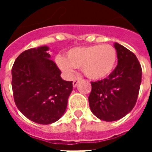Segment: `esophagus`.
<instances>
[{
  "label": "esophagus",
  "instance_id": "1",
  "mask_svg": "<svg viewBox=\"0 0 152 152\" xmlns=\"http://www.w3.org/2000/svg\"><path fill=\"white\" fill-rule=\"evenodd\" d=\"M81 80V78L80 77H76V79H74V80H73V87H76V86H77V84H78V82H79L80 80Z\"/></svg>",
  "mask_w": 152,
  "mask_h": 152
}]
</instances>
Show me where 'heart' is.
Masks as SVG:
<instances>
[{
    "label": "heart",
    "instance_id": "obj_1",
    "mask_svg": "<svg viewBox=\"0 0 152 152\" xmlns=\"http://www.w3.org/2000/svg\"><path fill=\"white\" fill-rule=\"evenodd\" d=\"M56 63L67 75L74 72V68H80L89 79L99 80L107 78L114 71L117 63V52L112 45H94L72 48L66 53V58L58 56Z\"/></svg>",
    "mask_w": 152,
    "mask_h": 152
}]
</instances>
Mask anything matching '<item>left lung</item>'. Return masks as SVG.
Masks as SVG:
<instances>
[{
	"instance_id": "8db88e82",
	"label": "left lung",
	"mask_w": 152,
	"mask_h": 152,
	"mask_svg": "<svg viewBox=\"0 0 152 152\" xmlns=\"http://www.w3.org/2000/svg\"><path fill=\"white\" fill-rule=\"evenodd\" d=\"M118 64L107 78L91 82L89 96L91 112L105 121H115L130 112L136 104L142 81L137 57L120 44H114Z\"/></svg>"
}]
</instances>
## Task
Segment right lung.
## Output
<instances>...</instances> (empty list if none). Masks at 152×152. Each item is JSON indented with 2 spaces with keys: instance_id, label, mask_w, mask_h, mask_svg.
<instances>
[{
  "instance_id": "add662e5",
  "label": "right lung",
  "mask_w": 152,
  "mask_h": 152,
  "mask_svg": "<svg viewBox=\"0 0 152 152\" xmlns=\"http://www.w3.org/2000/svg\"><path fill=\"white\" fill-rule=\"evenodd\" d=\"M48 50V46L25 50L12 67L15 104L26 117L41 124H52L63 116L73 89L72 81L61 78Z\"/></svg>"
}]
</instances>
